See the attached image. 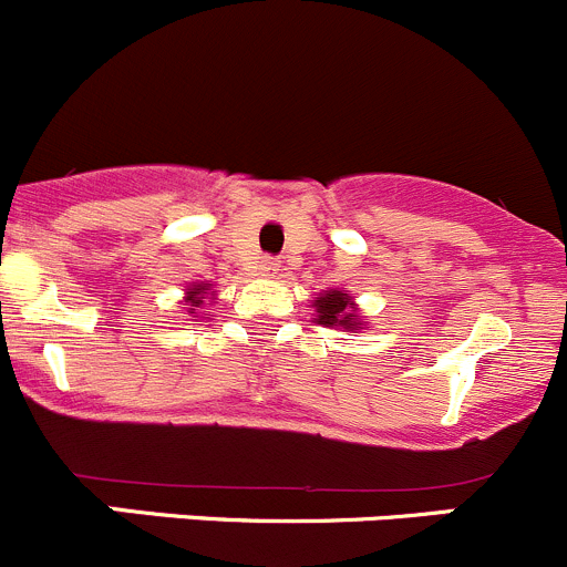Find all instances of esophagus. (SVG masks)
Listing matches in <instances>:
<instances>
[{"label":"esophagus","mask_w":567,"mask_h":567,"mask_svg":"<svg viewBox=\"0 0 567 567\" xmlns=\"http://www.w3.org/2000/svg\"><path fill=\"white\" fill-rule=\"evenodd\" d=\"M278 267H280V261H278V258H272V256H264L261 261H258V269H261L264 275H275V272H278Z\"/></svg>","instance_id":"esophagus-1"}]
</instances>
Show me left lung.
Listing matches in <instances>:
<instances>
[{
    "mask_svg": "<svg viewBox=\"0 0 567 567\" xmlns=\"http://www.w3.org/2000/svg\"><path fill=\"white\" fill-rule=\"evenodd\" d=\"M315 306H317V322H320V326L359 328V322H355V315H353V303H350L348 295L333 289V292L317 298Z\"/></svg>",
    "mask_w": 567,
    "mask_h": 567,
    "instance_id": "left-lung-1",
    "label": "left lung"
}]
</instances>
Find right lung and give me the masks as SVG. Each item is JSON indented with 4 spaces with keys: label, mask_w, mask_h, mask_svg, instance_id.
I'll return each instance as SVG.
<instances>
[{
    "label": "right lung",
    "mask_w": 567,
    "mask_h": 567,
    "mask_svg": "<svg viewBox=\"0 0 567 567\" xmlns=\"http://www.w3.org/2000/svg\"><path fill=\"white\" fill-rule=\"evenodd\" d=\"M199 295H203V287H194V292H188L186 303L188 306H199V303H203V298H199ZM194 311H197V309H188V315H194Z\"/></svg>",
    "instance_id": "right-lung-1"
}]
</instances>
